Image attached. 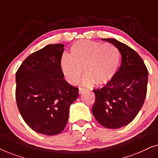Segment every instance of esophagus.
I'll use <instances>...</instances> for the list:
<instances>
[{
  "label": "esophagus",
  "instance_id": "esophagus-1",
  "mask_svg": "<svg viewBox=\"0 0 158 158\" xmlns=\"http://www.w3.org/2000/svg\"><path fill=\"white\" fill-rule=\"evenodd\" d=\"M85 88H79V94H81L82 93H83L84 91H85Z\"/></svg>",
  "mask_w": 158,
  "mask_h": 158
}]
</instances>
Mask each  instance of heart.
<instances>
[{"label": "heart", "mask_w": 158, "mask_h": 158, "mask_svg": "<svg viewBox=\"0 0 158 158\" xmlns=\"http://www.w3.org/2000/svg\"><path fill=\"white\" fill-rule=\"evenodd\" d=\"M120 61V51L114 44L81 40L71 46L69 55L62 56L60 64L68 83H76L83 69L84 83L103 85L115 76Z\"/></svg>", "instance_id": "obj_1"}]
</instances>
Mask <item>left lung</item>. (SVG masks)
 I'll use <instances>...</instances> for the list:
<instances>
[{
    "mask_svg": "<svg viewBox=\"0 0 158 158\" xmlns=\"http://www.w3.org/2000/svg\"><path fill=\"white\" fill-rule=\"evenodd\" d=\"M114 44L122 55V64L115 76L99 89L92 112L106 128L118 129L132 122L143 106L148 88V70L141 57L124 43L102 39Z\"/></svg>",
    "mask_w": 158,
    "mask_h": 158,
    "instance_id": "left-lung-1",
    "label": "left lung"
}]
</instances>
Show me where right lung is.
<instances>
[{"label": "right lung", "mask_w": 158, "mask_h": 158, "mask_svg": "<svg viewBox=\"0 0 158 158\" xmlns=\"http://www.w3.org/2000/svg\"><path fill=\"white\" fill-rule=\"evenodd\" d=\"M64 44H49L32 53L16 73V99L23 119L32 130L58 135L68 120L70 105L78 88L64 78L60 59Z\"/></svg>", "instance_id": "add662e5"}]
</instances>
